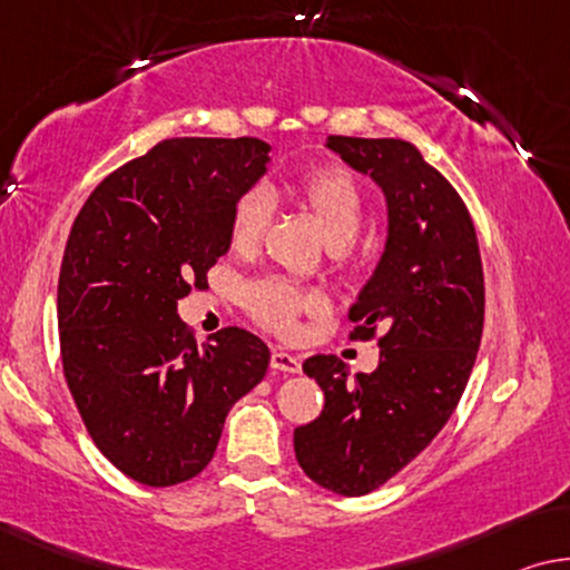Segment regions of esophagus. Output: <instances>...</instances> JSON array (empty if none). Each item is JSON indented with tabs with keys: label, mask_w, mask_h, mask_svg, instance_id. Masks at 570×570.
<instances>
[{
	"label": "esophagus",
	"mask_w": 570,
	"mask_h": 570,
	"mask_svg": "<svg viewBox=\"0 0 570 570\" xmlns=\"http://www.w3.org/2000/svg\"><path fill=\"white\" fill-rule=\"evenodd\" d=\"M271 366L276 368V372H286V374H296L302 368V362L292 354H286V351H274L271 354Z\"/></svg>",
	"instance_id": "obj_1"
}]
</instances>
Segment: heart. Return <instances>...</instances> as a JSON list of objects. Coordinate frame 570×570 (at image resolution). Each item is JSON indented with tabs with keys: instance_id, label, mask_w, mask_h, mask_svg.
I'll list each match as a JSON object with an SVG mask.
<instances>
[{
	"instance_id": "heart-1",
	"label": "heart",
	"mask_w": 570,
	"mask_h": 570,
	"mask_svg": "<svg viewBox=\"0 0 570 570\" xmlns=\"http://www.w3.org/2000/svg\"><path fill=\"white\" fill-rule=\"evenodd\" d=\"M288 196L307 208L323 227L327 243L338 258H346L351 239L358 235L364 222L366 198L358 180L346 167L320 165L302 173L288 183ZM274 214V204L266 190L253 188L243 194L232 206L229 214V243L237 253L258 250ZM320 299L315 294L302 292L299 286L284 278H261L245 288V307L263 327L274 333H292L296 320L304 312L317 309Z\"/></svg>"
}]
</instances>
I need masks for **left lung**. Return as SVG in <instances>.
Listing matches in <instances>:
<instances>
[{
  "instance_id": "left-lung-1",
  "label": "left lung",
  "mask_w": 570,
  "mask_h": 570,
  "mask_svg": "<svg viewBox=\"0 0 570 570\" xmlns=\"http://www.w3.org/2000/svg\"><path fill=\"white\" fill-rule=\"evenodd\" d=\"M327 147L387 198V245L348 312L351 338H380V364L354 380L338 356L302 364L325 407L294 431V452L317 485L364 495L434 442L460 403L483 335V263L468 206L419 147L358 136H327Z\"/></svg>"
}]
</instances>
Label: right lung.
Listing matches in <instances>:
<instances>
[{"mask_svg":"<svg viewBox=\"0 0 570 570\" xmlns=\"http://www.w3.org/2000/svg\"><path fill=\"white\" fill-rule=\"evenodd\" d=\"M268 149L253 136L165 139L110 173L71 224L56 296L63 376L95 446L141 485L196 478L229 407L266 376L258 335L224 327L196 346L178 299L208 286Z\"/></svg>","mask_w":570,"mask_h":570,"instance_id":"right-lung-1","label":"right lung"}]
</instances>
